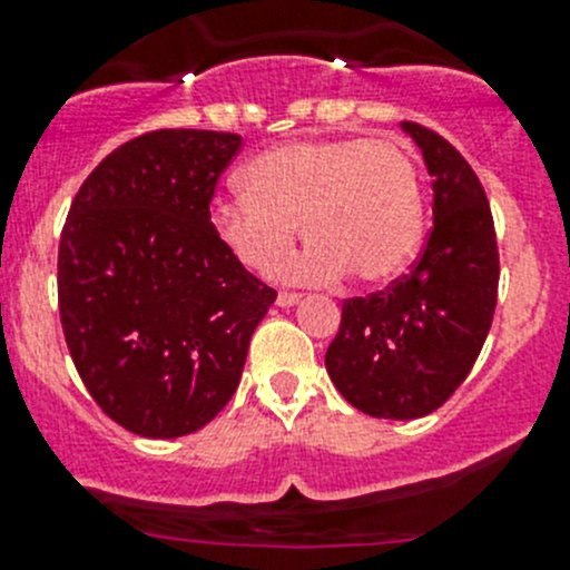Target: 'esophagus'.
Segmentation results:
<instances>
[{
  "label": "esophagus",
  "instance_id": "obj_1",
  "mask_svg": "<svg viewBox=\"0 0 570 570\" xmlns=\"http://www.w3.org/2000/svg\"><path fill=\"white\" fill-rule=\"evenodd\" d=\"M301 292H278V306L281 308H289L295 306V303H301Z\"/></svg>",
  "mask_w": 570,
  "mask_h": 570
}]
</instances>
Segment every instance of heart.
<instances>
[{
    "instance_id": "1",
    "label": "heart",
    "mask_w": 570,
    "mask_h": 570,
    "mask_svg": "<svg viewBox=\"0 0 570 570\" xmlns=\"http://www.w3.org/2000/svg\"><path fill=\"white\" fill-rule=\"evenodd\" d=\"M243 189L217 198L209 215L220 243L256 273L278 264L295 226L308 245L281 267L289 281L347 273L358 284H381L407 267L422 239V176L396 140L284 142L250 159Z\"/></svg>"
}]
</instances>
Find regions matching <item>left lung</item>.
Wrapping results in <instances>:
<instances>
[{"label": "left lung", "mask_w": 570, "mask_h": 570, "mask_svg": "<svg viewBox=\"0 0 570 570\" xmlns=\"http://www.w3.org/2000/svg\"><path fill=\"white\" fill-rule=\"evenodd\" d=\"M402 129L433 176V228L416 264L383 292L342 303L325 353L338 394L375 419H419L444 405L474 366L499 292L488 195L455 146L422 124Z\"/></svg>", "instance_id": "8db88e82"}]
</instances>
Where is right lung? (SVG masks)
Listing matches in <instances>:
<instances>
[{
	"instance_id": "obj_1",
	"label": "right lung",
	"mask_w": 570,
	"mask_h": 570,
	"mask_svg": "<svg viewBox=\"0 0 570 570\" xmlns=\"http://www.w3.org/2000/svg\"><path fill=\"white\" fill-rule=\"evenodd\" d=\"M239 148L228 131H146L96 165L62 226L68 353L101 411L142 439L195 433L226 407L275 303L212 228Z\"/></svg>"
}]
</instances>
